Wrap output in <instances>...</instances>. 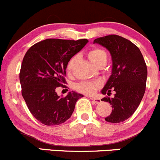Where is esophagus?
Here are the masks:
<instances>
[{
    "label": "esophagus",
    "instance_id": "34e87169",
    "mask_svg": "<svg viewBox=\"0 0 160 160\" xmlns=\"http://www.w3.org/2000/svg\"><path fill=\"white\" fill-rule=\"evenodd\" d=\"M90 100H91V101H93L95 104H99V103H101V100L98 99V98H90Z\"/></svg>",
    "mask_w": 160,
    "mask_h": 160
}]
</instances>
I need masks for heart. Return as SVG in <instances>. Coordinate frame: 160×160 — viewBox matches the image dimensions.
Returning a JSON list of instances; mask_svg holds the SVG:
<instances>
[{
	"mask_svg": "<svg viewBox=\"0 0 160 160\" xmlns=\"http://www.w3.org/2000/svg\"><path fill=\"white\" fill-rule=\"evenodd\" d=\"M88 56H89V59L92 61V62H93L95 65L103 59L107 60L108 57L107 53L100 48H93L88 53ZM76 60H77V56H74L72 58H70V60L68 61L67 65V72H70L72 71L74 65H75ZM99 87L100 83L97 81H82L75 84L74 88L77 91L80 92V93L91 95L97 91Z\"/></svg>",
	"mask_w": 160,
	"mask_h": 160,
	"instance_id": "heart-1",
	"label": "heart"
}]
</instances>
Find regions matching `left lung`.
Returning <instances> with one entry per match:
<instances>
[{
  "label": "left lung",
  "mask_w": 160,
  "mask_h": 160,
  "mask_svg": "<svg viewBox=\"0 0 160 160\" xmlns=\"http://www.w3.org/2000/svg\"><path fill=\"white\" fill-rule=\"evenodd\" d=\"M110 52L112 57V72L101 90V101L109 102L111 114L105 121L119 123L130 118L138 108L146 91L147 67L142 54L134 43L118 35H109L93 40Z\"/></svg>",
  "instance_id": "obj_1"
}]
</instances>
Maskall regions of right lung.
<instances>
[{"mask_svg": "<svg viewBox=\"0 0 160 160\" xmlns=\"http://www.w3.org/2000/svg\"><path fill=\"white\" fill-rule=\"evenodd\" d=\"M88 42L48 38L35 43L25 53L19 73L22 94L28 110L41 123L59 125L65 122L77 100L83 97L73 91L59 97L56 89L65 87L67 62Z\"/></svg>", "mask_w": 160, "mask_h": 160, "instance_id": "add662e5", "label": "right lung"}]
</instances>
